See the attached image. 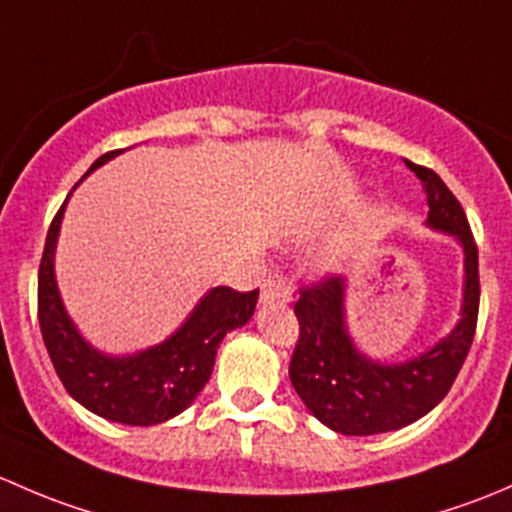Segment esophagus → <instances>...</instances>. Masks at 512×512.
I'll use <instances>...</instances> for the list:
<instances>
[{
    "label": "esophagus",
    "instance_id": "34e87169",
    "mask_svg": "<svg viewBox=\"0 0 512 512\" xmlns=\"http://www.w3.org/2000/svg\"><path fill=\"white\" fill-rule=\"evenodd\" d=\"M291 295H293L291 283H288L286 278H281V276L268 278V281L263 283V288H261L263 303H273V300H276V303H288V300H291Z\"/></svg>",
    "mask_w": 512,
    "mask_h": 512
}]
</instances>
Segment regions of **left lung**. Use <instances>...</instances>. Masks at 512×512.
Masks as SVG:
<instances>
[{
    "label": "left lung",
    "mask_w": 512,
    "mask_h": 512,
    "mask_svg": "<svg viewBox=\"0 0 512 512\" xmlns=\"http://www.w3.org/2000/svg\"><path fill=\"white\" fill-rule=\"evenodd\" d=\"M429 202L426 226L456 236L463 246L461 318L449 335L407 362L370 360L352 342L345 320L347 281L328 276L300 288L295 318L300 337L291 357V384L308 412L328 429L345 436L397 431L429 414L449 394L476 335L478 246L463 207L434 170L412 165Z\"/></svg>",
    "instance_id": "left-lung-1"
}]
</instances>
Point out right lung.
I'll use <instances>...</instances> for the list:
<instances>
[{"label": "right lung", "mask_w": 512, "mask_h": 512, "mask_svg": "<svg viewBox=\"0 0 512 512\" xmlns=\"http://www.w3.org/2000/svg\"><path fill=\"white\" fill-rule=\"evenodd\" d=\"M120 152L123 150L100 155L88 172L98 170ZM66 202L51 221L39 266V325L54 370L66 392L88 412L130 426L162 424L184 412L202 392L212 377L214 357L224 335L246 325L254 315L258 288L239 293L217 286L160 345L123 357L98 352L68 318L56 286L54 254Z\"/></svg>", "instance_id": "obj_1"}]
</instances>
